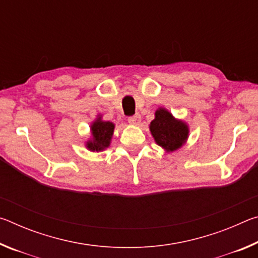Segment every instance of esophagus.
<instances>
[{"mask_svg": "<svg viewBox=\"0 0 258 258\" xmlns=\"http://www.w3.org/2000/svg\"><path fill=\"white\" fill-rule=\"evenodd\" d=\"M127 121H128L130 124H132V125H139L140 121H141V116H140L139 113H135V115L128 117Z\"/></svg>", "mask_w": 258, "mask_h": 258, "instance_id": "esophagus-1", "label": "esophagus"}]
</instances>
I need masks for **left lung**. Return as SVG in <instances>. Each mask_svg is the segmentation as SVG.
Instances as JSON below:
<instances>
[{
  "label": "left lung",
  "mask_w": 258,
  "mask_h": 258,
  "mask_svg": "<svg viewBox=\"0 0 258 258\" xmlns=\"http://www.w3.org/2000/svg\"><path fill=\"white\" fill-rule=\"evenodd\" d=\"M150 131L155 141L168 151L176 150L185 142L189 134L187 126L176 120L167 110L160 108L150 123Z\"/></svg>",
  "instance_id": "left-lung-1"
}]
</instances>
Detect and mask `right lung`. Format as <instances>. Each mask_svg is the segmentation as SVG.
Wrapping results in <instances>:
<instances>
[{
	"instance_id": "obj_1",
	"label": "right lung",
	"mask_w": 258,
	"mask_h": 258,
	"mask_svg": "<svg viewBox=\"0 0 258 258\" xmlns=\"http://www.w3.org/2000/svg\"><path fill=\"white\" fill-rule=\"evenodd\" d=\"M91 130H92L93 141L87 143V148L93 151H100L108 148L113 133V124L110 121H102L99 118L91 126Z\"/></svg>"
}]
</instances>
